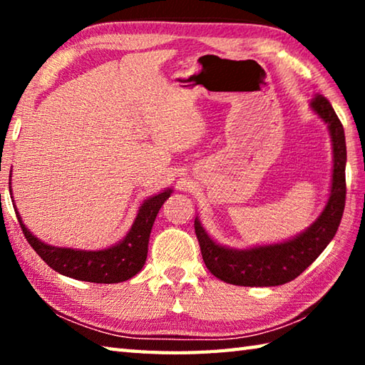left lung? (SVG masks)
Instances as JSON below:
<instances>
[{
	"instance_id": "obj_1",
	"label": "left lung",
	"mask_w": 365,
	"mask_h": 365,
	"mask_svg": "<svg viewBox=\"0 0 365 365\" xmlns=\"http://www.w3.org/2000/svg\"><path fill=\"white\" fill-rule=\"evenodd\" d=\"M311 108L329 125L333 143L331 191L324 212L304 233L289 242L245 251L228 250L214 243L196 219L195 233L201 248L202 261L217 279L238 287L283 285L302 274L335 237L346 202L344 130L335 109L325 96H314Z\"/></svg>"
}]
</instances>
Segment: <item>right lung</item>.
<instances>
[{"instance_id":"obj_1","label":"right lung","mask_w":365,"mask_h":365,"mask_svg":"<svg viewBox=\"0 0 365 365\" xmlns=\"http://www.w3.org/2000/svg\"><path fill=\"white\" fill-rule=\"evenodd\" d=\"M172 190L150 197L140 207L132 230L119 245L103 251H77L71 248H54L41 243L22 224L19 212L16 211L24 237L43 261L53 270L76 280L91 283H119L132 279L145 265L148 255V242L154 219L160 206L170 196Z\"/></svg>"}]
</instances>
